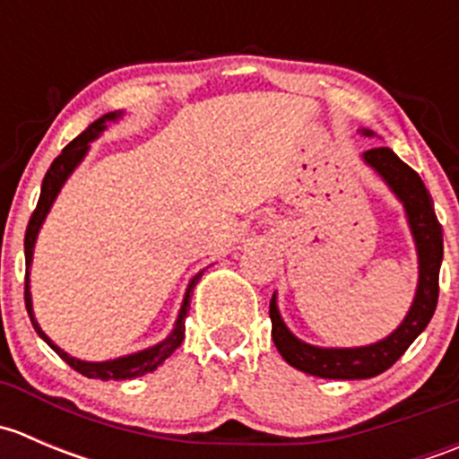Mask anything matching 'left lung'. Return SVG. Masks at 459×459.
Segmentation results:
<instances>
[{"label":"left lung","instance_id":"obj_1","mask_svg":"<svg viewBox=\"0 0 459 459\" xmlns=\"http://www.w3.org/2000/svg\"><path fill=\"white\" fill-rule=\"evenodd\" d=\"M359 133L364 137L375 135L368 128H362ZM362 160L368 169H373L382 178V182L404 206L406 221H409L411 235H413L415 251H418V289H415L409 313L391 335L373 342V344L353 346V349H324V346L299 340L281 319L280 308H277V295L273 293L268 316L273 322L271 333L277 351L293 368L324 379H367L391 368L413 344L415 337L429 326L435 307H437L444 239L442 226L435 217L433 200H430L422 178L386 146L362 152Z\"/></svg>","mask_w":459,"mask_h":459}]
</instances>
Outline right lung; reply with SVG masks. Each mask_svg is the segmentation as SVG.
Masks as SVG:
<instances>
[{
  "label": "right lung",
  "instance_id": "1",
  "mask_svg": "<svg viewBox=\"0 0 459 459\" xmlns=\"http://www.w3.org/2000/svg\"><path fill=\"white\" fill-rule=\"evenodd\" d=\"M122 117H124V110H113V113L101 115V117L95 119V122H92L91 126L82 133V135H77L75 140L64 148L62 155L55 157V161L50 164V169L46 170L44 182H41L39 202H37L35 212L30 215L29 229H26V238H24V255H26L24 299H26V311H29V316H30L32 328H35L37 335H39L41 340H44L46 344H48L50 349H53L55 353H57L59 358L68 364V367L75 368L77 373L86 375V377L104 379V382L106 379H133V377H140V375L152 373L157 367H161V364H164L166 359L175 353V349H178V346L184 342V331H186L184 322H186L188 308H191L193 289H195V284L204 275V271H200L191 281H188L186 293H184V299H182V307H179L178 319H175V324H173V331H170L164 340L157 342V344L148 346V349H143V351H137V353L122 355V358L106 359V362H86V359L73 358V355H68L66 351L59 349V346L55 344V342L50 340L44 331H41L39 324H37L35 313H32V298H30V266H32V253H35L37 235H39L41 224H44L46 215H48L50 208H53V204H55V200H57L59 191H62V186L66 184V179L71 178L73 170L82 164V160L86 157V152L91 151V142H95L97 137L106 131V126H108V124L117 122V119H122Z\"/></svg>",
  "mask_w": 459,
  "mask_h": 459
}]
</instances>
